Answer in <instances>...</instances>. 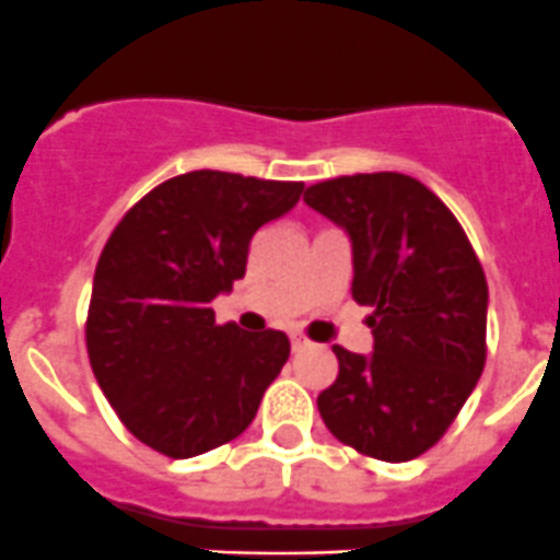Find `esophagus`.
I'll use <instances>...</instances> for the list:
<instances>
[{
  "label": "esophagus",
  "mask_w": 560,
  "mask_h": 560,
  "mask_svg": "<svg viewBox=\"0 0 560 560\" xmlns=\"http://www.w3.org/2000/svg\"><path fill=\"white\" fill-rule=\"evenodd\" d=\"M290 341H292V352H301L306 350V347H312V341H308L303 334H292Z\"/></svg>",
  "instance_id": "esophagus-1"
}]
</instances>
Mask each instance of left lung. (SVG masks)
<instances>
[{
  "label": "left lung",
  "mask_w": 560,
  "mask_h": 560,
  "mask_svg": "<svg viewBox=\"0 0 560 560\" xmlns=\"http://www.w3.org/2000/svg\"><path fill=\"white\" fill-rule=\"evenodd\" d=\"M303 202L347 232L352 298L372 306L369 355L336 345L317 396L325 427L366 457L407 463L435 446L487 358V279L452 210L399 172L336 177Z\"/></svg>",
  "instance_id": "1"
}]
</instances>
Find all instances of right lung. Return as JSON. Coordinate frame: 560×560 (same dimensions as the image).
Returning <instances> with one entry per match:
<instances>
[{"mask_svg": "<svg viewBox=\"0 0 560 560\" xmlns=\"http://www.w3.org/2000/svg\"><path fill=\"white\" fill-rule=\"evenodd\" d=\"M303 183L199 170L172 177L112 232L92 279L86 352L128 432L172 459L230 443L290 358L281 330L215 325L213 298L246 276L248 243Z\"/></svg>", "mask_w": 560, "mask_h": 560, "instance_id": "obj_1", "label": "right lung"}]
</instances>
